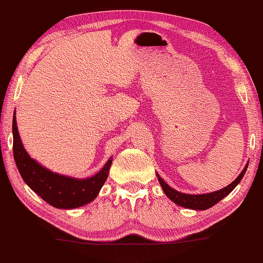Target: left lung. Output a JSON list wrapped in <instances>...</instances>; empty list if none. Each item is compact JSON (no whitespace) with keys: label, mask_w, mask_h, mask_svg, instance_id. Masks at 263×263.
Listing matches in <instances>:
<instances>
[{"label":"left lung","mask_w":263,"mask_h":263,"mask_svg":"<svg viewBox=\"0 0 263 263\" xmlns=\"http://www.w3.org/2000/svg\"><path fill=\"white\" fill-rule=\"evenodd\" d=\"M247 168H248V163L242 170V173L239 174V175L236 177L234 182H231L229 186L224 187L223 190L212 192V193H206V194L181 193V192H177L176 190H174V188L168 186V184L161 179V176L158 175V174H157V177H158V182H160L162 190H163L165 195H167L170 200L175 202L176 205L186 207V209H191V210H207L210 209V207H212L213 205H216L218 201H220L221 199L225 198L229 193H231V192L234 191V188L237 186V184L241 182V180L243 179L244 174L247 172Z\"/></svg>","instance_id":"obj_1"}]
</instances>
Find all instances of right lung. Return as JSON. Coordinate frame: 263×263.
Segmentation results:
<instances>
[{
    "mask_svg": "<svg viewBox=\"0 0 263 263\" xmlns=\"http://www.w3.org/2000/svg\"><path fill=\"white\" fill-rule=\"evenodd\" d=\"M13 154L22 179L43 200L57 209H76L89 204L98 197L100 190L108 176L112 158H109L94 176L75 179L51 172L27 154L19 136L16 117H13Z\"/></svg>",
    "mask_w": 263,
    "mask_h": 263,
    "instance_id": "obj_1",
    "label": "right lung"
}]
</instances>
